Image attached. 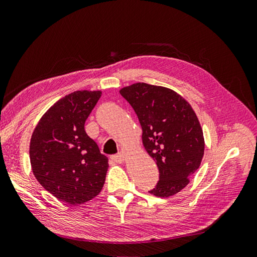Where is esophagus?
Masks as SVG:
<instances>
[{"instance_id": "esophagus-1", "label": "esophagus", "mask_w": 257, "mask_h": 257, "mask_svg": "<svg viewBox=\"0 0 257 257\" xmlns=\"http://www.w3.org/2000/svg\"><path fill=\"white\" fill-rule=\"evenodd\" d=\"M112 160H113L114 162H116V163L123 162V161H124L123 153H119V154H116V155H113V156H112Z\"/></svg>"}]
</instances>
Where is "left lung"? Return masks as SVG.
Wrapping results in <instances>:
<instances>
[{"label": "left lung", "mask_w": 257, "mask_h": 257, "mask_svg": "<svg viewBox=\"0 0 257 257\" xmlns=\"http://www.w3.org/2000/svg\"><path fill=\"white\" fill-rule=\"evenodd\" d=\"M136 112L143 129V145L156 162L160 181L149 191L169 198L189 184L204 154V138L198 116L184 97L167 87L135 83L120 90Z\"/></svg>", "instance_id": "obj_1"}]
</instances>
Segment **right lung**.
<instances>
[{"mask_svg":"<svg viewBox=\"0 0 257 257\" xmlns=\"http://www.w3.org/2000/svg\"><path fill=\"white\" fill-rule=\"evenodd\" d=\"M101 91H76L48 109L32 133L30 163L39 183L72 206L96 197L103 188L108 157L87 136L84 124Z\"/></svg>","mask_w":257,"mask_h":257,"instance_id":"1","label":"right lung"}]
</instances>
